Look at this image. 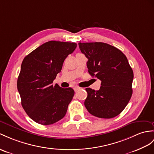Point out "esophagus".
Returning <instances> with one entry per match:
<instances>
[{
  "mask_svg": "<svg viewBox=\"0 0 154 154\" xmlns=\"http://www.w3.org/2000/svg\"><path fill=\"white\" fill-rule=\"evenodd\" d=\"M78 89H80V88L78 87V86H76H76H74V90L75 91H77Z\"/></svg>",
  "mask_w": 154,
  "mask_h": 154,
  "instance_id": "34e87169",
  "label": "esophagus"
}]
</instances>
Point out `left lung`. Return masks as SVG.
I'll list each match as a JSON object with an SVG mask.
<instances>
[{"label": "left lung", "mask_w": 154, "mask_h": 154, "mask_svg": "<svg viewBox=\"0 0 154 154\" xmlns=\"http://www.w3.org/2000/svg\"><path fill=\"white\" fill-rule=\"evenodd\" d=\"M88 58L89 74L101 81L98 91L86 88L84 104L100 118H112L124 110L132 96L133 72L126 56L114 46L103 42L78 43Z\"/></svg>", "instance_id": "8db88e82"}]
</instances>
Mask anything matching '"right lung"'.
Wrapping results in <instances>:
<instances>
[{
	"label": "right lung",
	"instance_id": "obj_1",
	"mask_svg": "<svg viewBox=\"0 0 154 154\" xmlns=\"http://www.w3.org/2000/svg\"><path fill=\"white\" fill-rule=\"evenodd\" d=\"M76 46L74 42L49 41L23 60L17 82L21 105L29 118L39 124H53L66 113L74 91L54 85L53 82Z\"/></svg>",
	"mask_w": 154,
	"mask_h": 154
}]
</instances>
